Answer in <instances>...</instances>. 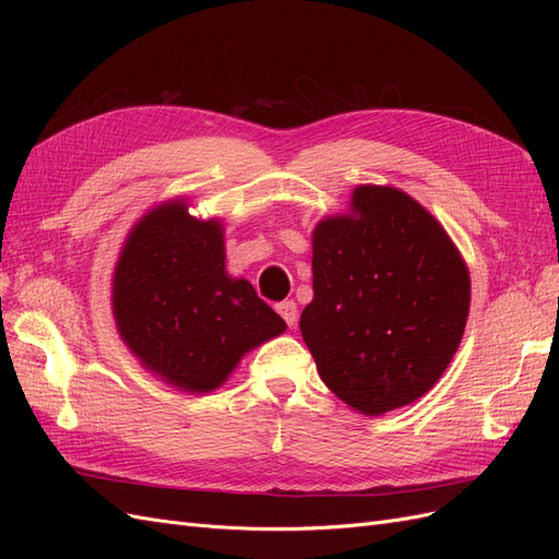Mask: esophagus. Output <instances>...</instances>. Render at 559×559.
Here are the masks:
<instances>
[{
    "mask_svg": "<svg viewBox=\"0 0 559 559\" xmlns=\"http://www.w3.org/2000/svg\"><path fill=\"white\" fill-rule=\"evenodd\" d=\"M277 312L282 314V319L286 321V324L289 326H294L296 324V317H298V306L294 300H284V302H280L277 306Z\"/></svg>",
    "mask_w": 559,
    "mask_h": 559,
    "instance_id": "esophagus-1",
    "label": "esophagus"
}]
</instances>
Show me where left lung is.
<instances>
[{
  "instance_id": "left-lung-1",
  "label": "left lung",
  "mask_w": 559,
  "mask_h": 559,
  "mask_svg": "<svg viewBox=\"0 0 559 559\" xmlns=\"http://www.w3.org/2000/svg\"><path fill=\"white\" fill-rule=\"evenodd\" d=\"M312 300L300 333L319 378L378 417L441 380L462 343L471 275L448 230L394 186L361 183L312 230Z\"/></svg>"
}]
</instances>
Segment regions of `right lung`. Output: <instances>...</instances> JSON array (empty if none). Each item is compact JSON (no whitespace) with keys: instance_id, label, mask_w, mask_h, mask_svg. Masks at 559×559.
Returning a JSON list of instances; mask_svg holds the SVG:
<instances>
[{"instance_id":"right-lung-1","label":"right lung","mask_w":559,"mask_h":559,"mask_svg":"<svg viewBox=\"0 0 559 559\" xmlns=\"http://www.w3.org/2000/svg\"><path fill=\"white\" fill-rule=\"evenodd\" d=\"M222 218L186 198L151 207L130 228L111 277L116 331L144 370L186 394L222 386L247 352L286 331L245 277L226 270Z\"/></svg>"}]
</instances>
